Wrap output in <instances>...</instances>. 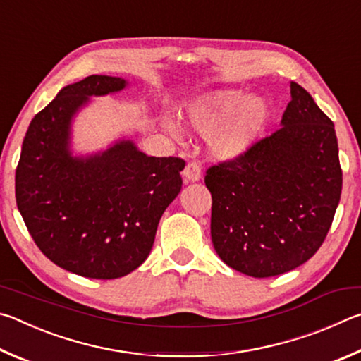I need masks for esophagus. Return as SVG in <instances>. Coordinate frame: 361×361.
Listing matches in <instances>:
<instances>
[{"mask_svg": "<svg viewBox=\"0 0 361 361\" xmlns=\"http://www.w3.org/2000/svg\"><path fill=\"white\" fill-rule=\"evenodd\" d=\"M184 177L185 180L190 182H197L201 179V166L198 161H188L187 166L184 169Z\"/></svg>", "mask_w": 361, "mask_h": 361, "instance_id": "obj_1", "label": "esophagus"}]
</instances>
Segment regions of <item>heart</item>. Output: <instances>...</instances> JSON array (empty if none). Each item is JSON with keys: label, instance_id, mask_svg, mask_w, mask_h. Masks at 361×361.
<instances>
[{"label": "heart", "instance_id": "1", "mask_svg": "<svg viewBox=\"0 0 361 361\" xmlns=\"http://www.w3.org/2000/svg\"><path fill=\"white\" fill-rule=\"evenodd\" d=\"M187 125L203 136H212L211 149L219 158H235L250 147L268 118V107L260 98H249L241 90H216L193 99L185 107ZM166 128L176 137L182 130L173 122Z\"/></svg>", "mask_w": 361, "mask_h": 361}]
</instances>
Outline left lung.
I'll return each instance as SVG.
<instances>
[{
  "label": "left lung",
  "mask_w": 361,
  "mask_h": 361,
  "mask_svg": "<svg viewBox=\"0 0 361 361\" xmlns=\"http://www.w3.org/2000/svg\"><path fill=\"white\" fill-rule=\"evenodd\" d=\"M290 93L282 128L204 177L214 249L252 277L306 263L324 244L343 190L333 122L296 82Z\"/></svg>",
  "instance_id": "8db88e82"
}]
</instances>
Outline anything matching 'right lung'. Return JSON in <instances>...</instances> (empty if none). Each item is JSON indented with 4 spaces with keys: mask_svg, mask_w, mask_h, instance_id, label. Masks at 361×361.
<instances>
[{
    "mask_svg": "<svg viewBox=\"0 0 361 361\" xmlns=\"http://www.w3.org/2000/svg\"><path fill=\"white\" fill-rule=\"evenodd\" d=\"M125 85L88 75L61 88L31 120L16 169L17 207L37 247L60 268L92 279H117L144 263L161 214L182 188V158L147 157L131 141L88 158L69 154L79 107Z\"/></svg>",
    "mask_w": 361,
    "mask_h": 361,
    "instance_id": "obj_1",
    "label": "right lung"
}]
</instances>
